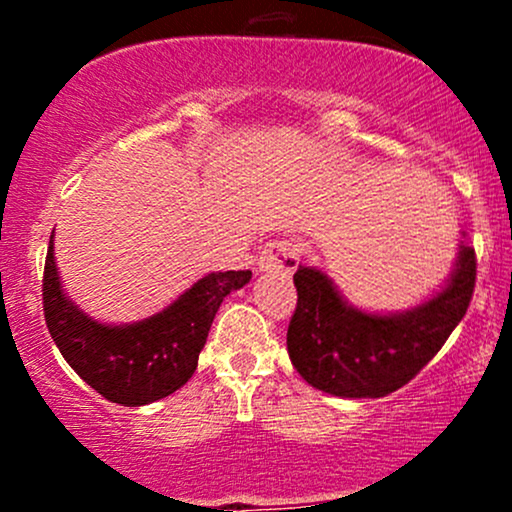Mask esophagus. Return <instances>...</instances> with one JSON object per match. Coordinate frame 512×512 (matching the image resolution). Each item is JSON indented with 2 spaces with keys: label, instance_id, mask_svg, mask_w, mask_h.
I'll use <instances>...</instances> for the list:
<instances>
[{
  "label": "esophagus",
  "instance_id": "1",
  "mask_svg": "<svg viewBox=\"0 0 512 512\" xmlns=\"http://www.w3.org/2000/svg\"><path fill=\"white\" fill-rule=\"evenodd\" d=\"M301 262V250L293 240H272L260 252V272H284L291 274Z\"/></svg>",
  "mask_w": 512,
  "mask_h": 512
}]
</instances>
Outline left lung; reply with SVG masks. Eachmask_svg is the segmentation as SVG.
<instances>
[{
    "mask_svg": "<svg viewBox=\"0 0 512 512\" xmlns=\"http://www.w3.org/2000/svg\"><path fill=\"white\" fill-rule=\"evenodd\" d=\"M477 281L474 248L462 240L455 269L436 296L404 313H366L315 267H298L286 346L293 368L334 397H385L407 385L438 354L467 313Z\"/></svg>",
    "mask_w": 512,
    "mask_h": 512,
    "instance_id": "left-lung-1",
    "label": "left lung"
}]
</instances>
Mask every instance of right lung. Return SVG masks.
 <instances>
[{"label": "right lung", "instance_id": "1", "mask_svg": "<svg viewBox=\"0 0 512 512\" xmlns=\"http://www.w3.org/2000/svg\"><path fill=\"white\" fill-rule=\"evenodd\" d=\"M252 272H211L161 313L132 325H103L74 305L57 274L52 238L45 257L43 310L64 361L105 399L142 407L180 390L197 370L216 310Z\"/></svg>", "mask_w": 512, "mask_h": 512}]
</instances>
